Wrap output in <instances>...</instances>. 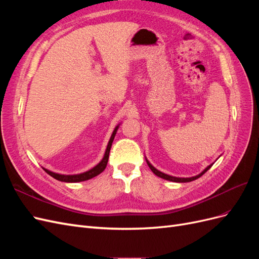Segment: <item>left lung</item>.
<instances>
[{"mask_svg":"<svg viewBox=\"0 0 259 259\" xmlns=\"http://www.w3.org/2000/svg\"><path fill=\"white\" fill-rule=\"evenodd\" d=\"M146 161H147V164H148V166L150 167V169L153 171V174H155L156 176L158 177H160V178H163V179H166V180H169V182H174V183H189V182H192V180H195V179H198L199 177H201L203 174L205 173V171H207L210 167H211V165H213L214 163H211L210 165H208L205 169H203L201 173L199 174V175H195V176H193V177H175V176H170V175H167V174H164V173H162V171H160L159 169H156L152 164L149 162L147 159H146Z\"/></svg>","mask_w":259,"mask_h":259,"instance_id":"8db88e82","label":"left lung"}]
</instances>
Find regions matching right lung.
Returning a JSON list of instances; mask_svg holds the SVG:
<instances>
[{
  "instance_id": "right-lung-1",
  "label": "right lung",
  "mask_w": 259,
  "mask_h": 259,
  "mask_svg": "<svg viewBox=\"0 0 259 259\" xmlns=\"http://www.w3.org/2000/svg\"><path fill=\"white\" fill-rule=\"evenodd\" d=\"M119 126H120V124H117L116 126H115V128H114V131L112 132V135H111L110 139H109L107 148H106L104 158L101 159V161L97 164V165L94 166L93 168L84 171V173L74 174V175H64V174L54 173V171L46 169V168H44V167H43V169H44L49 175H51L53 178L59 180V182H64V183H80V182H85V180H89V179H91V178H93V177H95V176L99 175L100 173H103V171H104L105 168H106V166H107L108 159H109V153H110V149H111V146H112V143H113V139H114V136H115V134H116L117 130H119Z\"/></svg>"
}]
</instances>
